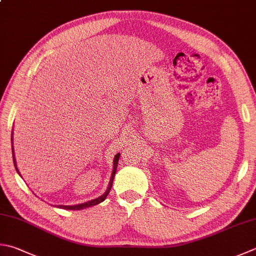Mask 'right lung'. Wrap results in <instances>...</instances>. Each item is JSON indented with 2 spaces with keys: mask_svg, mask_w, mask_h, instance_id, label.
I'll list each match as a JSON object with an SVG mask.
<instances>
[{
  "mask_svg": "<svg viewBox=\"0 0 256 256\" xmlns=\"http://www.w3.org/2000/svg\"><path fill=\"white\" fill-rule=\"evenodd\" d=\"M11 140H12V142H13V132H12V138H11ZM12 154H13V162H14L15 170H16V172L20 174L18 168V166H16V162H15L14 151H13V145H12ZM118 158H120V153H118L116 155H115L114 163H113V172H112L111 180H110V184H108L106 191H105V193L102 194L101 196H98V198H94V200H91V201H88V202H85V203H82V204H78V205H58V208H64V210H83V208H90V206H94V205H96V204H98V203L103 202L104 200L106 198L108 194L110 193V191H111V188H112V184H113V180H114V176H115V172H116V168H118Z\"/></svg>",
  "mask_w": 256,
  "mask_h": 256,
  "instance_id": "right-lung-1",
  "label": "right lung"
}]
</instances>
